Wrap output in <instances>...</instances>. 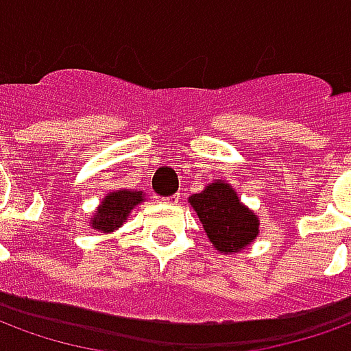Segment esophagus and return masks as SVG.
<instances>
[{"mask_svg": "<svg viewBox=\"0 0 351 351\" xmlns=\"http://www.w3.org/2000/svg\"><path fill=\"white\" fill-rule=\"evenodd\" d=\"M180 197H182L180 193H175V195H171V197H165V199H163L161 203H163V205L175 206V205H178V203H180Z\"/></svg>", "mask_w": 351, "mask_h": 351, "instance_id": "obj_1", "label": "esophagus"}]
</instances>
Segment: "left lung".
<instances>
[{
	"label": "left lung",
	"mask_w": 351,
	"mask_h": 351,
	"mask_svg": "<svg viewBox=\"0 0 351 351\" xmlns=\"http://www.w3.org/2000/svg\"><path fill=\"white\" fill-rule=\"evenodd\" d=\"M203 223L208 241L220 254H237L259 235V216L244 205L226 180H213L205 190L188 197Z\"/></svg>",
	"instance_id": "obj_1"
}]
</instances>
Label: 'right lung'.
I'll return each instance as SVG.
<instances>
[{
    "label": "right lung",
    "mask_w": 351,
    "mask_h": 351,
    "mask_svg": "<svg viewBox=\"0 0 351 351\" xmlns=\"http://www.w3.org/2000/svg\"><path fill=\"white\" fill-rule=\"evenodd\" d=\"M146 199L145 191L138 190H114L107 193L99 206L93 210L90 218V228L99 231L103 235L112 233L118 228H122L123 221L130 218L131 210L141 205Z\"/></svg>",
    "instance_id": "obj_1"
}]
</instances>
